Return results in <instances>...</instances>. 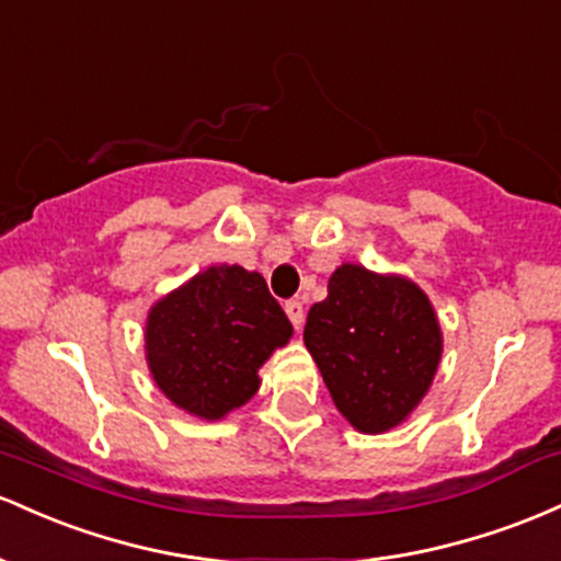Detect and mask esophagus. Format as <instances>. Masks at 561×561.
<instances>
[{
  "label": "esophagus",
  "instance_id": "1",
  "mask_svg": "<svg viewBox=\"0 0 561 561\" xmlns=\"http://www.w3.org/2000/svg\"><path fill=\"white\" fill-rule=\"evenodd\" d=\"M283 310H286L288 320L294 323V329L299 331L301 323H305V305H301V301H297V299H291V301H286V307H283Z\"/></svg>",
  "mask_w": 561,
  "mask_h": 561
}]
</instances>
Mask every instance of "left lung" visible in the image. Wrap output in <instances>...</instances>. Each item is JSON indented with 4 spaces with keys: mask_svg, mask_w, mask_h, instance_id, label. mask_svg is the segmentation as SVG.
<instances>
[{
    "mask_svg": "<svg viewBox=\"0 0 561 561\" xmlns=\"http://www.w3.org/2000/svg\"><path fill=\"white\" fill-rule=\"evenodd\" d=\"M305 344L333 405L363 434L408 421L443 360V329L419 283L339 264L329 297L310 307Z\"/></svg>",
    "mask_w": 561,
    "mask_h": 561,
    "instance_id": "1",
    "label": "left lung"
}]
</instances>
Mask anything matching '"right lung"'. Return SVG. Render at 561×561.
Returning a JSON list of instances; mask_svg holds the SVG:
<instances>
[{"label": "right lung", "mask_w": 561, "mask_h": 561, "mask_svg": "<svg viewBox=\"0 0 561 561\" xmlns=\"http://www.w3.org/2000/svg\"><path fill=\"white\" fill-rule=\"evenodd\" d=\"M145 363L180 411L219 421L254 398L291 323L260 273L214 264L163 294L145 320Z\"/></svg>", "instance_id": "right-lung-1"}]
</instances>
